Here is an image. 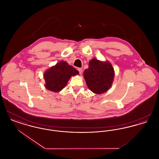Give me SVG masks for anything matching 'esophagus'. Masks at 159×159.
Here are the masks:
<instances>
[{"label":"esophagus","instance_id":"obj_1","mask_svg":"<svg viewBox=\"0 0 159 159\" xmlns=\"http://www.w3.org/2000/svg\"><path fill=\"white\" fill-rule=\"evenodd\" d=\"M78 71H79V73H80V75H82V71H83V70H82V68H79L78 69Z\"/></svg>","mask_w":159,"mask_h":159}]
</instances>
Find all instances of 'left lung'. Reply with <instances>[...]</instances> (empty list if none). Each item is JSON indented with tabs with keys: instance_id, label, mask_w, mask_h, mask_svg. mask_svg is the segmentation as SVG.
I'll return each mask as SVG.
<instances>
[{
	"instance_id": "8db88e82",
	"label": "left lung",
	"mask_w": 159,
	"mask_h": 159,
	"mask_svg": "<svg viewBox=\"0 0 159 159\" xmlns=\"http://www.w3.org/2000/svg\"><path fill=\"white\" fill-rule=\"evenodd\" d=\"M84 78L89 89L96 94L108 91L111 86L114 77V71L111 63L92 59L89 68L84 71Z\"/></svg>"
}]
</instances>
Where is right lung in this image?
Instances as JSON below:
<instances>
[{"instance_id":"1","label":"right lung","mask_w":159,"mask_h":159,"mask_svg":"<svg viewBox=\"0 0 159 159\" xmlns=\"http://www.w3.org/2000/svg\"><path fill=\"white\" fill-rule=\"evenodd\" d=\"M79 71L64 61L49 68L44 73L46 88L49 91L58 92L67 84L72 76L79 75Z\"/></svg>"}]
</instances>
